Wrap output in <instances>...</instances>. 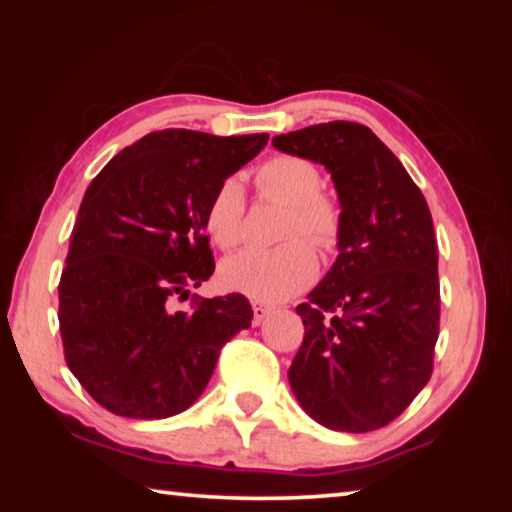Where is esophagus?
<instances>
[{
  "label": "esophagus",
  "instance_id": "34e87169",
  "mask_svg": "<svg viewBox=\"0 0 512 512\" xmlns=\"http://www.w3.org/2000/svg\"><path fill=\"white\" fill-rule=\"evenodd\" d=\"M271 314V307L268 305H262V302H253V323L259 325L262 320Z\"/></svg>",
  "mask_w": 512,
  "mask_h": 512
}]
</instances>
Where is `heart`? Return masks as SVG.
<instances>
[{"mask_svg":"<svg viewBox=\"0 0 512 512\" xmlns=\"http://www.w3.org/2000/svg\"><path fill=\"white\" fill-rule=\"evenodd\" d=\"M257 192L268 201L289 207L277 248H246L221 264V284L259 302H280L305 291L318 275L316 250L339 248L343 237V212L332 196L323 192V173L314 162L298 155H273L255 173ZM246 194L241 180H221L205 205L203 223L210 239L223 250L244 239ZM305 236L310 240H300Z\"/></svg>","mask_w":512,"mask_h":512,"instance_id":"b5f03b06","label":"heart"}]
</instances>
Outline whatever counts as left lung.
Wrapping results in <instances>:
<instances>
[{
  "label": "left lung",
  "instance_id": "1",
  "mask_svg": "<svg viewBox=\"0 0 512 512\" xmlns=\"http://www.w3.org/2000/svg\"><path fill=\"white\" fill-rule=\"evenodd\" d=\"M273 146L325 164L343 212L339 257L296 307L305 339L289 384L327 429H381L433 372L440 282L429 205L393 151L357 121L300 128Z\"/></svg>",
  "mask_w": 512,
  "mask_h": 512
}]
</instances>
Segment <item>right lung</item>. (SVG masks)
Instances as JSON below:
<instances>
[{"mask_svg":"<svg viewBox=\"0 0 512 512\" xmlns=\"http://www.w3.org/2000/svg\"><path fill=\"white\" fill-rule=\"evenodd\" d=\"M266 133L216 137L164 128L119 151L83 196L58 284L65 361L115 415L185 411L225 343L250 327L241 293L173 311L214 273L205 205L216 185L264 149Z\"/></svg>","mask_w":512,"mask_h":512,"instance_id":"1","label":"right lung"}]
</instances>
